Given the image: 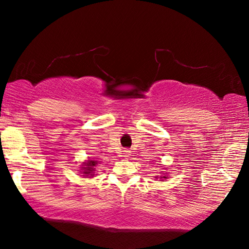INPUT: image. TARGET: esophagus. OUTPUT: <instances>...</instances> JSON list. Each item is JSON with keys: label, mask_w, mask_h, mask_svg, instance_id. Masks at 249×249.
I'll list each match as a JSON object with an SVG mask.
<instances>
[{"label": "esophagus", "mask_w": 249, "mask_h": 249, "mask_svg": "<svg viewBox=\"0 0 249 249\" xmlns=\"http://www.w3.org/2000/svg\"><path fill=\"white\" fill-rule=\"evenodd\" d=\"M129 155H130V152H129L128 149H124V151H122V156H124V158H129Z\"/></svg>", "instance_id": "34e87169"}]
</instances>
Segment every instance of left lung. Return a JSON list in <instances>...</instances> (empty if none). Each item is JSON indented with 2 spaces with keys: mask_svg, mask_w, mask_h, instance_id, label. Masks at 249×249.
<instances>
[{
  "mask_svg": "<svg viewBox=\"0 0 249 249\" xmlns=\"http://www.w3.org/2000/svg\"><path fill=\"white\" fill-rule=\"evenodd\" d=\"M166 178H168V177H165V176H162L161 178H160V179H166Z\"/></svg>",
  "mask_w": 249,
  "mask_h": 249,
  "instance_id": "left-lung-1",
  "label": "left lung"
}]
</instances>
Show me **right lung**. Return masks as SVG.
Instances as JSON below:
<instances>
[{
	"mask_svg": "<svg viewBox=\"0 0 249 249\" xmlns=\"http://www.w3.org/2000/svg\"><path fill=\"white\" fill-rule=\"evenodd\" d=\"M97 164V161H94V160H87V161L84 162L83 166H81V173H84L85 176H88V178L90 177H94L95 172V165Z\"/></svg>",
	"mask_w": 249,
	"mask_h": 249,
	"instance_id": "add662e5",
	"label": "right lung"
}]
</instances>
